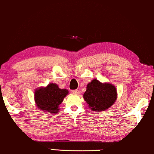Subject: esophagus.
Returning a JSON list of instances; mask_svg holds the SVG:
<instances>
[{
	"label": "esophagus",
	"instance_id": "obj_1",
	"mask_svg": "<svg viewBox=\"0 0 154 154\" xmlns=\"http://www.w3.org/2000/svg\"><path fill=\"white\" fill-rule=\"evenodd\" d=\"M72 92L75 94H79L80 92H79V90H72Z\"/></svg>",
	"mask_w": 154,
	"mask_h": 154
}]
</instances>
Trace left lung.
<instances>
[{"label":"left lung","mask_w":154,"mask_h":154,"mask_svg":"<svg viewBox=\"0 0 154 154\" xmlns=\"http://www.w3.org/2000/svg\"><path fill=\"white\" fill-rule=\"evenodd\" d=\"M84 99L92 111H104L114 103L117 98L116 89L109 83H101L92 80L87 85Z\"/></svg>","instance_id":"8db88e82"}]
</instances>
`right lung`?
Returning <instances> with one entry per match:
<instances>
[{
	"label": "right lung",
	"instance_id": "obj_1",
	"mask_svg": "<svg viewBox=\"0 0 154 154\" xmlns=\"http://www.w3.org/2000/svg\"><path fill=\"white\" fill-rule=\"evenodd\" d=\"M68 94L66 89H60L56 84L51 83L46 87L36 89L34 99L40 109L50 113H57L60 110L59 106Z\"/></svg>",
	"mask_w": 154,
	"mask_h": 154
}]
</instances>
